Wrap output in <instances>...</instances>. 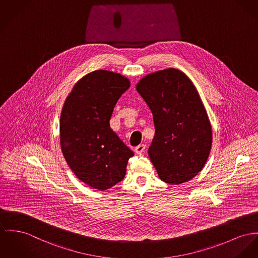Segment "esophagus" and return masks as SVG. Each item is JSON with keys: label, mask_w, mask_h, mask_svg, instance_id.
I'll use <instances>...</instances> for the list:
<instances>
[{"label": "esophagus", "mask_w": 258, "mask_h": 258, "mask_svg": "<svg viewBox=\"0 0 258 258\" xmlns=\"http://www.w3.org/2000/svg\"><path fill=\"white\" fill-rule=\"evenodd\" d=\"M145 144H139L138 145L136 148H135V151H136V153H138V154H141L142 152H144V150H145Z\"/></svg>", "instance_id": "obj_1"}]
</instances>
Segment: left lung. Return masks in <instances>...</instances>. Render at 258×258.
Wrapping results in <instances>:
<instances>
[{"mask_svg": "<svg viewBox=\"0 0 258 258\" xmlns=\"http://www.w3.org/2000/svg\"><path fill=\"white\" fill-rule=\"evenodd\" d=\"M137 90L153 114L155 136L148 155L159 178L180 184L203 169L212 146V127L194 82L169 68L151 73Z\"/></svg>", "mask_w": 258, "mask_h": 258, "instance_id": "1", "label": "left lung"}]
</instances>
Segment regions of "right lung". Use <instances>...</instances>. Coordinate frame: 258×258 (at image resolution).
I'll return each instance as SVG.
<instances>
[{
	"label": "right lung",
	"mask_w": 258,
	"mask_h": 258,
	"mask_svg": "<svg viewBox=\"0 0 258 258\" xmlns=\"http://www.w3.org/2000/svg\"><path fill=\"white\" fill-rule=\"evenodd\" d=\"M131 86L120 74L97 70L82 77L63 103L59 143L68 165L79 179L106 190L125 176L134 152L110 127L121 94Z\"/></svg>",
	"instance_id": "obj_1"
}]
</instances>
